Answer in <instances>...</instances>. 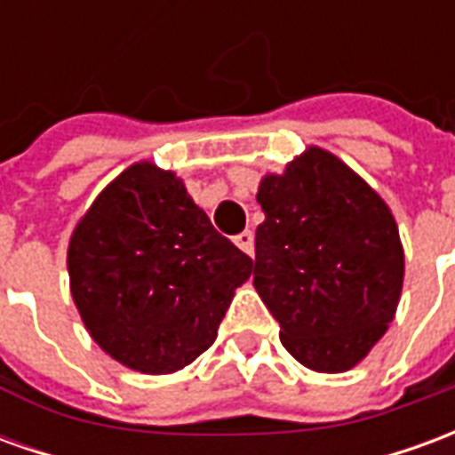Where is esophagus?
Returning <instances> with one entry per match:
<instances>
[{"instance_id": "esophagus-1", "label": "esophagus", "mask_w": 455, "mask_h": 455, "mask_svg": "<svg viewBox=\"0 0 455 455\" xmlns=\"http://www.w3.org/2000/svg\"><path fill=\"white\" fill-rule=\"evenodd\" d=\"M234 243H236L243 253H248V256H253V231H241L236 238H234Z\"/></svg>"}]
</instances>
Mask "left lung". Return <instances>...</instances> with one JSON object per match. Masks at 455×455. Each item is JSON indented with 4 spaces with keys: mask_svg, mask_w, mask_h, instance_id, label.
Here are the masks:
<instances>
[{
    "mask_svg": "<svg viewBox=\"0 0 455 455\" xmlns=\"http://www.w3.org/2000/svg\"><path fill=\"white\" fill-rule=\"evenodd\" d=\"M253 285L290 355L346 372L395 319L404 283L400 228L385 199L334 153L309 146L258 185Z\"/></svg>",
    "mask_w": 455,
    "mask_h": 455,
    "instance_id": "8db88e82",
    "label": "left lung"
}]
</instances>
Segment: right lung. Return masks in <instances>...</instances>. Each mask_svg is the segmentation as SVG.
Segmentation results:
<instances>
[{
  "instance_id": "obj_1",
  "label": "right lung",
  "mask_w": 455,
  "mask_h": 455,
  "mask_svg": "<svg viewBox=\"0 0 455 455\" xmlns=\"http://www.w3.org/2000/svg\"><path fill=\"white\" fill-rule=\"evenodd\" d=\"M251 266L185 182L150 160L97 195L68 243L84 329L114 361L146 375L178 372L207 351Z\"/></svg>"
}]
</instances>
